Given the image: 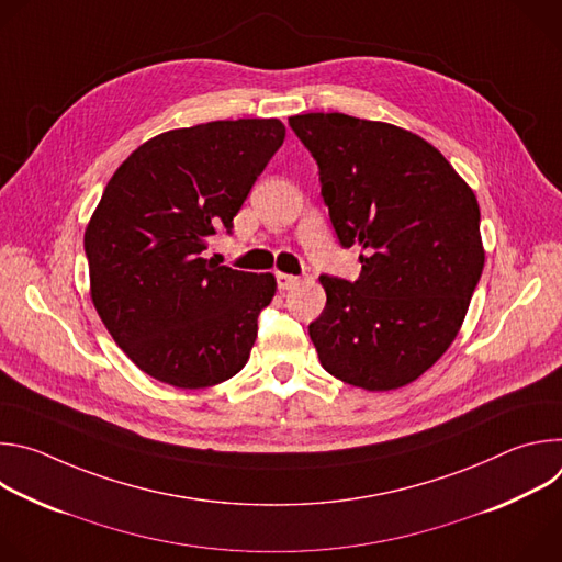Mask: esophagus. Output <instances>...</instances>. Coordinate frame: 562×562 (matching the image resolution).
Returning <instances> with one entry per match:
<instances>
[{
  "label": "esophagus",
  "instance_id": "obj_1",
  "mask_svg": "<svg viewBox=\"0 0 562 562\" xmlns=\"http://www.w3.org/2000/svg\"><path fill=\"white\" fill-rule=\"evenodd\" d=\"M276 280H278V289L280 291H289L291 286H295L300 282V278L289 276V273H276Z\"/></svg>",
  "mask_w": 562,
  "mask_h": 562
}]
</instances>
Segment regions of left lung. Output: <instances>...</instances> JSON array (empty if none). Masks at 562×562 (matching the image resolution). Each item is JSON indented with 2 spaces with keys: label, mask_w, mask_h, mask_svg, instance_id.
Here are the masks:
<instances>
[{
  "label": "left lung",
  "mask_w": 562,
  "mask_h": 562,
  "mask_svg": "<svg viewBox=\"0 0 562 562\" xmlns=\"http://www.w3.org/2000/svg\"><path fill=\"white\" fill-rule=\"evenodd\" d=\"M319 169L342 247H362L356 282L319 276L327 306L308 325L338 380L391 391L456 340L485 267L469 184L420 135L345 113L289 117Z\"/></svg>",
  "instance_id": "1"
}]
</instances>
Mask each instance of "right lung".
<instances>
[{
	"instance_id": "obj_1",
	"label": "right lung",
	"mask_w": 562,
	"mask_h": 562,
	"mask_svg": "<svg viewBox=\"0 0 562 562\" xmlns=\"http://www.w3.org/2000/svg\"><path fill=\"white\" fill-rule=\"evenodd\" d=\"M284 124L220 120L159 133L109 180L85 233L91 300L117 347L150 378L204 389L249 360L271 273L206 260L284 142Z\"/></svg>"
}]
</instances>
